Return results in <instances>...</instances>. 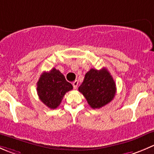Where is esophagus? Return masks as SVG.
<instances>
[{"instance_id":"34e87169","label":"esophagus","mask_w":154,"mask_h":154,"mask_svg":"<svg viewBox=\"0 0 154 154\" xmlns=\"http://www.w3.org/2000/svg\"><path fill=\"white\" fill-rule=\"evenodd\" d=\"M72 85H73V87H74V89H77V86H78V81H77V80H75V81L72 83Z\"/></svg>"}]
</instances>
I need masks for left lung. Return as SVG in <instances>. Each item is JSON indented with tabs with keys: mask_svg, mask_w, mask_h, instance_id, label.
<instances>
[{
	"mask_svg": "<svg viewBox=\"0 0 154 154\" xmlns=\"http://www.w3.org/2000/svg\"><path fill=\"white\" fill-rule=\"evenodd\" d=\"M92 108H100L114 98L117 88L113 77L105 68H92L86 74L78 88Z\"/></svg>",
	"mask_w": 154,
	"mask_h": 154,
	"instance_id": "obj_1",
	"label": "left lung"
}]
</instances>
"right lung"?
<instances>
[{
  "instance_id": "add662e5",
  "label": "right lung",
  "mask_w": 154,
  "mask_h": 154,
  "mask_svg": "<svg viewBox=\"0 0 154 154\" xmlns=\"http://www.w3.org/2000/svg\"><path fill=\"white\" fill-rule=\"evenodd\" d=\"M72 89V85L55 68L48 72L44 71L37 83V95L40 100L50 109L56 108L65 93Z\"/></svg>"
}]
</instances>
